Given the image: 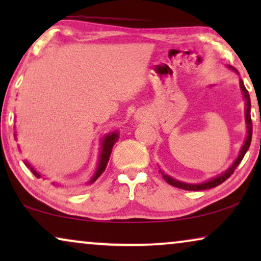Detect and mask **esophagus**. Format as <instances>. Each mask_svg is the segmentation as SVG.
I'll use <instances>...</instances> for the list:
<instances>
[{
  "instance_id": "34e87169",
  "label": "esophagus",
  "mask_w": 261,
  "mask_h": 261,
  "mask_svg": "<svg viewBox=\"0 0 261 261\" xmlns=\"http://www.w3.org/2000/svg\"><path fill=\"white\" fill-rule=\"evenodd\" d=\"M134 119L137 120V121H139V122H144V121L149 119V113L147 112V110L140 109V110H138L137 113H135Z\"/></svg>"
}]
</instances>
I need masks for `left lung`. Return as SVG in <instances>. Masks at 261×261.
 <instances>
[{"mask_svg":"<svg viewBox=\"0 0 261 261\" xmlns=\"http://www.w3.org/2000/svg\"><path fill=\"white\" fill-rule=\"evenodd\" d=\"M235 70V69H234ZM240 88L242 90V94H244V97H245V101H246V124H247V138H246V141L244 146H242L241 151H240V154L235 160L233 165H231L229 169H228L226 172L220 174L219 177L216 178H213V179H210L208 181H205V183H202V184H188V183H183V181H179V180H176L173 179V178H171L170 176H166V174H164L162 171L163 177L164 179H165L167 183L170 185H172V187H176V188H179V189H184V190H191V191H199V190H206V189H212V188H215L217 185L222 184L224 180H227L228 178H229L231 174L234 173V171L237 167L239 166V164L241 163V160L244 159V156L246 154V152H247V149L249 148V146H251V141H252V132H253V127H252V119H251V98H249V94L247 91V89L245 88V84L244 82L240 81Z\"/></svg>","mask_w":261,"mask_h":261,"instance_id":"left-lung-1","label":"left lung"}]
</instances>
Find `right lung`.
Returning a JSON list of instances; mask_svg holds the SVG:
<instances>
[{
  "instance_id": "1",
  "label": "right lung",
  "mask_w": 261,
  "mask_h": 261,
  "mask_svg": "<svg viewBox=\"0 0 261 261\" xmlns=\"http://www.w3.org/2000/svg\"><path fill=\"white\" fill-rule=\"evenodd\" d=\"M117 138H119V134L116 133H112L109 135H107V137L103 139L102 141V149H101V154H99V162H98V167L97 170H96L95 172V176L91 178L90 183H94V181L97 179V178L101 176L103 171L106 170V166L107 164L109 162V158H110V154H112V149H113V146L115 142L117 141ZM27 166H30V164H27ZM31 167V166H30ZM31 171L33 172V174L37 178H40V174H39L37 171H35L33 167H31Z\"/></svg>"
}]
</instances>
